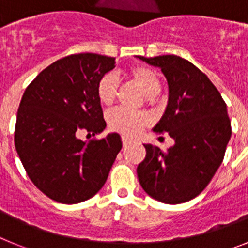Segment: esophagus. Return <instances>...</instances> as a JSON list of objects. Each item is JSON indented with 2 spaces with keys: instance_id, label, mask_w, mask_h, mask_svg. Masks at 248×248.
<instances>
[{
  "instance_id": "1",
  "label": "esophagus",
  "mask_w": 248,
  "mask_h": 248,
  "mask_svg": "<svg viewBox=\"0 0 248 248\" xmlns=\"http://www.w3.org/2000/svg\"><path fill=\"white\" fill-rule=\"evenodd\" d=\"M122 141H123V145L126 146L131 143V139H129V138L126 137H122Z\"/></svg>"
}]
</instances>
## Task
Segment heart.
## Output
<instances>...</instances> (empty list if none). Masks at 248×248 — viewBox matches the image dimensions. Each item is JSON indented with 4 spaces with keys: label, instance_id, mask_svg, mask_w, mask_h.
<instances>
[{
    "label": "heart",
    "instance_id": "b5f03b06",
    "mask_svg": "<svg viewBox=\"0 0 248 248\" xmlns=\"http://www.w3.org/2000/svg\"><path fill=\"white\" fill-rule=\"evenodd\" d=\"M128 77L146 95V102L153 103L155 95L161 89V79L155 69L148 65H134L128 72ZM118 80L113 74H105L97 84V97L103 105L113 104L117 97ZM108 125L111 130L124 135L138 134L149 123V118L141 111L128 110L124 108L113 109L107 115Z\"/></svg>",
    "mask_w": 248,
    "mask_h": 248
}]
</instances>
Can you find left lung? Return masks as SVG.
Instances as JSON below:
<instances>
[{"instance_id":"8db88e82","label":"left lung","mask_w":248,"mask_h":248,"mask_svg":"<svg viewBox=\"0 0 248 248\" xmlns=\"http://www.w3.org/2000/svg\"><path fill=\"white\" fill-rule=\"evenodd\" d=\"M141 61L161 68L169 84V102L154 131L168 133L175 145L161 150L146 144L138 165L144 191L165 203H181L205 190L222 163L231 138V122L220 92L196 65L174 54Z\"/></svg>"}]
</instances>
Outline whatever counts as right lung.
Instances as JSON below:
<instances>
[{
    "label": "right lung",
    "mask_w": 248,
    "mask_h": 248,
    "mask_svg": "<svg viewBox=\"0 0 248 248\" xmlns=\"http://www.w3.org/2000/svg\"><path fill=\"white\" fill-rule=\"evenodd\" d=\"M115 58L77 53L48 65L22 95L15 145L31 181L61 203H78L97 194L122 149L120 135L93 138L105 128L97 97L99 79Z\"/></svg>",
    "instance_id": "right-lung-1"
}]
</instances>
